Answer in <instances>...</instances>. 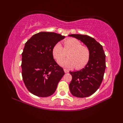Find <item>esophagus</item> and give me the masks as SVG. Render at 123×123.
<instances>
[{
    "instance_id": "34e87169",
    "label": "esophagus",
    "mask_w": 123,
    "mask_h": 123,
    "mask_svg": "<svg viewBox=\"0 0 123 123\" xmlns=\"http://www.w3.org/2000/svg\"><path fill=\"white\" fill-rule=\"evenodd\" d=\"M63 70H64V72H65V73H68V70H66V69H63Z\"/></svg>"
}]
</instances>
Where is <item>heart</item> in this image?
<instances>
[{"label":"heart","mask_w":123,"mask_h":123,"mask_svg":"<svg viewBox=\"0 0 123 123\" xmlns=\"http://www.w3.org/2000/svg\"><path fill=\"white\" fill-rule=\"evenodd\" d=\"M70 51L66 60H62L65 56V51ZM53 57L59 65L64 68H70L75 66L76 69H81L87 64L90 58V51L87 47L82 46L79 40L69 39L64 42V49L61 44L58 42L52 49Z\"/></svg>","instance_id":"1"}]
</instances>
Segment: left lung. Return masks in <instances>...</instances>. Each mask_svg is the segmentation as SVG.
Here are the masks:
<instances>
[{
    "label": "left lung",
    "mask_w": 123,
    "mask_h": 123,
    "mask_svg": "<svg viewBox=\"0 0 123 123\" xmlns=\"http://www.w3.org/2000/svg\"><path fill=\"white\" fill-rule=\"evenodd\" d=\"M83 42L90 51V58L82 69L69 72L72 79L69 90L73 96L84 98L91 95L100 87L106 68L105 54L102 46L95 39L80 34L68 35Z\"/></svg>",
    "instance_id": "obj_1"
}]
</instances>
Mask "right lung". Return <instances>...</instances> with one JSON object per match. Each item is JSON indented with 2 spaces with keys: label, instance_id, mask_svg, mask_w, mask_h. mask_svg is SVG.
<instances>
[{
  "label": "right lung",
  "instance_id": "right-lung-1",
  "mask_svg": "<svg viewBox=\"0 0 123 123\" xmlns=\"http://www.w3.org/2000/svg\"><path fill=\"white\" fill-rule=\"evenodd\" d=\"M65 37L54 32H41L25 43L22 53V76L28 91L33 95H53L65 74L52 54L53 46Z\"/></svg>",
  "mask_w": 123,
  "mask_h": 123
}]
</instances>
